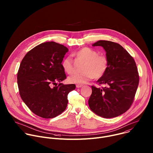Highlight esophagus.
Instances as JSON below:
<instances>
[{"mask_svg":"<svg viewBox=\"0 0 153 153\" xmlns=\"http://www.w3.org/2000/svg\"><path fill=\"white\" fill-rule=\"evenodd\" d=\"M82 86H83L82 85H80V84H77L76 85L77 88H81V87H82Z\"/></svg>","mask_w":153,"mask_h":153,"instance_id":"obj_1","label":"esophagus"}]
</instances>
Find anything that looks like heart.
I'll return each instance as SVG.
<instances>
[{
    "label": "heart",
    "instance_id": "b5f03b06",
    "mask_svg": "<svg viewBox=\"0 0 153 153\" xmlns=\"http://www.w3.org/2000/svg\"><path fill=\"white\" fill-rule=\"evenodd\" d=\"M78 59L85 62L82 73L75 74L69 78L71 83H85L95 77L99 79L104 76L108 68V60L106 56L98 54V53L88 47H84L74 54ZM62 67L65 72L72 74L74 72L73 62L71 57L65 58L62 62Z\"/></svg>",
    "mask_w": 153,
    "mask_h": 153
}]
</instances>
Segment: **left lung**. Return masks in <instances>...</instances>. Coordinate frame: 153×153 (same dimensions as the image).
Returning <instances> with one entry per match:
<instances>
[{
	"mask_svg": "<svg viewBox=\"0 0 153 153\" xmlns=\"http://www.w3.org/2000/svg\"><path fill=\"white\" fill-rule=\"evenodd\" d=\"M102 47L106 51L108 68L97 81L102 88L91 86L88 105L93 112L104 118H113L125 113L132 105L139 76L136 62L119 43L99 40L92 45Z\"/></svg>",
	"mask_w": 153,
	"mask_h": 153,
	"instance_id": "1",
	"label": "left lung"
}]
</instances>
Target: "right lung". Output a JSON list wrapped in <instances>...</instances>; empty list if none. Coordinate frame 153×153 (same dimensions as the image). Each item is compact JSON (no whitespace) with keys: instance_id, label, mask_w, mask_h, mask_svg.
I'll use <instances>...</instances> for the list:
<instances>
[{"instance_id":"obj_1","label":"right lung","mask_w":153,"mask_h":153,"mask_svg":"<svg viewBox=\"0 0 153 153\" xmlns=\"http://www.w3.org/2000/svg\"><path fill=\"white\" fill-rule=\"evenodd\" d=\"M68 51L56 42H44L28 51L20 63L17 73L20 96L39 117L51 119L60 114L67 106L68 93L76 88L74 84L60 83L67 78L62 62Z\"/></svg>"}]
</instances>
